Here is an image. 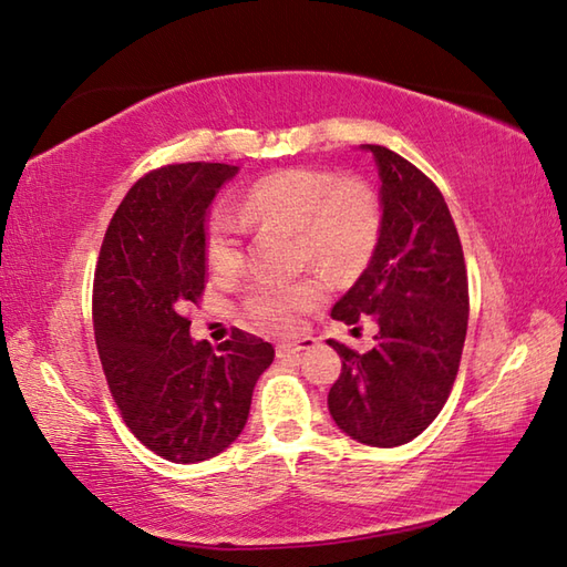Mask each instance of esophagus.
Segmentation results:
<instances>
[{"label":"esophagus","mask_w":567,"mask_h":567,"mask_svg":"<svg viewBox=\"0 0 567 567\" xmlns=\"http://www.w3.org/2000/svg\"><path fill=\"white\" fill-rule=\"evenodd\" d=\"M318 347V339H312V337H303V339H298V342H281V344H276V357H293V354H300V351H310V349H316Z\"/></svg>","instance_id":"obj_1"}]
</instances>
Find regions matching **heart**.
I'll list each match as a JSON object with an SVG mask.
<instances>
[{"label": "heart", "instance_id": "obj_1", "mask_svg": "<svg viewBox=\"0 0 567 567\" xmlns=\"http://www.w3.org/2000/svg\"><path fill=\"white\" fill-rule=\"evenodd\" d=\"M281 220L300 228V257L334 271H357L379 245L383 206L361 179H337L324 169H284L249 186L243 213L230 204L213 208L206 228L210 267L230 274L243 264L247 221ZM327 296L322 276L261 279L249 286L245 316L274 334L298 330L300 318Z\"/></svg>", "mask_w": 567, "mask_h": 567}]
</instances>
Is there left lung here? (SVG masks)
Returning a JSON list of instances; mask_svg holds the SVG:
<instances>
[{"label":"left lung","instance_id":"1","mask_svg":"<svg viewBox=\"0 0 567 567\" xmlns=\"http://www.w3.org/2000/svg\"><path fill=\"white\" fill-rule=\"evenodd\" d=\"M379 167L383 228L332 318L379 332L367 354L327 339L342 373L327 395L334 424L357 442L393 449L430 426L456 381L468 327V276L442 192L383 145H361Z\"/></svg>","mask_w":567,"mask_h":567}]
</instances>
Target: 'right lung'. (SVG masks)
Listing matches in <instances>:
<instances>
[{
  "instance_id": "right-lung-1",
  "label": "right lung",
  "mask_w": 567,
  "mask_h": 567,
  "mask_svg": "<svg viewBox=\"0 0 567 567\" xmlns=\"http://www.w3.org/2000/svg\"><path fill=\"white\" fill-rule=\"evenodd\" d=\"M237 169L188 162L145 174L113 213L94 274V337L135 439L172 463L223 454L243 434L274 347L237 330L213 349L184 308L206 281V213Z\"/></svg>"
}]
</instances>
